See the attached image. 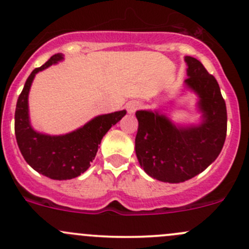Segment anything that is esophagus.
I'll return each instance as SVG.
<instances>
[{
	"label": "esophagus",
	"mask_w": 249,
	"mask_h": 249,
	"mask_svg": "<svg viewBox=\"0 0 249 249\" xmlns=\"http://www.w3.org/2000/svg\"><path fill=\"white\" fill-rule=\"evenodd\" d=\"M139 107H140V105L137 101H130V102L126 103V110L129 113L136 112V110L139 109Z\"/></svg>",
	"instance_id": "obj_1"
}]
</instances>
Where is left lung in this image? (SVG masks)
<instances>
[{
	"mask_svg": "<svg viewBox=\"0 0 249 249\" xmlns=\"http://www.w3.org/2000/svg\"><path fill=\"white\" fill-rule=\"evenodd\" d=\"M185 62L189 67L185 84L199 97L201 124L176 126L158 112H136L139 163L163 182H183L198 175L218 158L226 139L228 113L218 81L196 58L186 55Z\"/></svg>",
	"mask_w": 249,
	"mask_h": 249,
	"instance_id": "1",
	"label": "left lung"
}]
</instances>
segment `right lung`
I'll return each mask as SVG.
<instances>
[{
    "label": "right lung",
    "mask_w": 249,
    "mask_h": 249,
    "mask_svg": "<svg viewBox=\"0 0 249 249\" xmlns=\"http://www.w3.org/2000/svg\"><path fill=\"white\" fill-rule=\"evenodd\" d=\"M63 59L60 53L52 55L40 68L31 71L17 101L14 131L17 143L26 163L37 173L53 180H69L85 173L95 159L98 144L108 130L117 124L126 110L98 115L83 127L59 136L40 134L29 120L28 96L36 73Z\"/></svg>",
    "instance_id": "right-lung-1"
}]
</instances>
